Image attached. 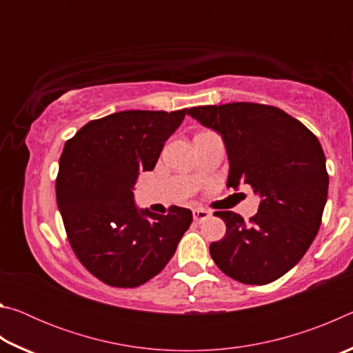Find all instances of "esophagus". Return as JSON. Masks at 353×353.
I'll return each mask as SVG.
<instances>
[{
  "instance_id": "34e87169",
  "label": "esophagus",
  "mask_w": 353,
  "mask_h": 353,
  "mask_svg": "<svg viewBox=\"0 0 353 353\" xmlns=\"http://www.w3.org/2000/svg\"><path fill=\"white\" fill-rule=\"evenodd\" d=\"M210 212L208 210H204V208H194L193 210V218L194 221H198V223H202V221H205L210 218Z\"/></svg>"
}]
</instances>
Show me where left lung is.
Wrapping results in <instances>:
<instances>
[{
	"label": "left lung",
	"instance_id": "8db88e82",
	"mask_svg": "<svg viewBox=\"0 0 353 353\" xmlns=\"http://www.w3.org/2000/svg\"><path fill=\"white\" fill-rule=\"evenodd\" d=\"M188 115L223 137L227 187L246 183L261 198L248 223L234 212H214L227 230L210 244L213 261L236 282H274L305 255L321 227L328 174L319 140L274 105H199Z\"/></svg>",
	"mask_w": 353,
	"mask_h": 353
}]
</instances>
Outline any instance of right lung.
<instances>
[{
  "instance_id": "1",
  "label": "right lung",
  "mask_w": 353,
  "mask_h": 353,
  "mask_svg": "<svg viewBox=\"0 0 353 353\" xmlns=\"http://www.w3.org/2000/svg\"><path fill=\"white\" fill-rule=\"evenodd\" d=\"M187 109L124 110L93 119L67 140L59 160L56 199L71 249L105 285L135 288L163 270L193 213L139 210L134 185L152 171Z\"/></svg>"
}]
</instances>
